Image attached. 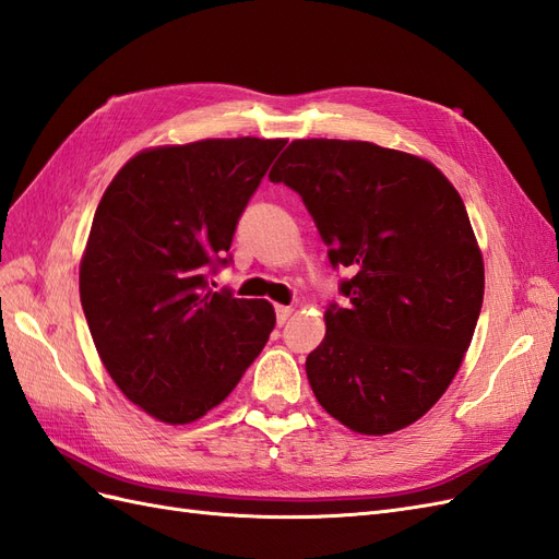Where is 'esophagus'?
Here are the masks:
<instances>
[{"instance_id": "1", "label": "esophagus", "mask_w": 559, "mask_h": 559, "mask_svg": "<svg viewBox=\"0 0 559 559\" xmlns=\"http://www.w3.org/2000/svg\"><path fill=\"white\" fill-rule=\"evenodd\" d=\"M290 313H293V307H283V305H278V307H276V321H278V325H283L285 321H288Z\"/></svg>"}]
</instances>
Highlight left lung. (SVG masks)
Segmentation results:
<instances>
[{
    "instance_id": "1",
    "label": "left lung",
    "mask_w": 559,
    "mask_h": 559,
    "mask_svg": "<svg viewBox=\"0 0 559 559\" xmlns=\"http://www.w3.org/2000/svg\"><path fill=\"white\" fill-rule=\"evenodd\" d=\"M269 179L311 214L345 305H328L307 356L319 404L361 435L423 418L447 392L484 299V262L461 195L441 171L368 141H293Z\"/></svg>"
}]
</instances>
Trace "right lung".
<instances>
[{
	"label": "right lung",
	"instance_id": "add662e5",
	"mask_svg": "<svg viewBox=\"0 0 559 559\" xmlns=\"http://www.w3.org/2000/svg\"><path fill=\"white\" fill-rule=\"evenodd\" d=\"M283 139L134 155L96 207L80 299L98 356L148 416L183 425L231 394L276 325L266 299L210 288Z\"/></svg>",
	"mask_w": 559,
	"mask_h": 559
}]
</instances>
